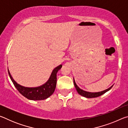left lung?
<instances>
[{"label": "left lung", "instance_id": "left-lung-1", "mask_svg": "<svg viewBox=\"0 0 128 128\" xmlns=\"http://www.w3.org/2000/svg\"><path fill=\"white\" fill-rule=\"evenodd\" d=\"M73 82H74V85L76 88L77 92L80 95H81V96H83L85 98H96V97H98L100 95H103L106 93V92H107L108 91H109L111 88H112L113 85L111 86L110 88H107L104 91H102V92H86L85 90H83L80 88L77 85L76 83L74 81V79L73 78Z\"/></svg>", "mask_w": 128, "mask_h": 128}]
</instances>
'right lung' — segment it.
Masks as SVG:
<instances>
[{
	"label": "right lung",
	"mask_w": 128,
	"mask_h": 128,
	"mask_svg": "<svg viewBox=\"0 0 128 128\" xmlns=\"http://www.w3.org/2000/svg\"><path fill=\"white\" fill-rule=\"evenodd\" d=\"M62 67V65L61 64L54 68L48 81L43 85L36 88H28L20 85L13 78L8 69V72L15 88L24 96L29 100H40L48 98L54 93L56 85V74Z\"/></svg>",
	"instance_id": "add662e5"
}]
</instances>
